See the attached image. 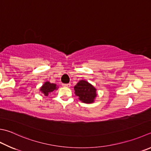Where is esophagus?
I'll use <instances>...</instances> for the list:
<instances>
[{
	"instance_id": "1",
	"label": "esophagus",
	"mask_w": 151,
	"mask_h": 151,
	"mask_svg": "<svg viewBox=\"0 0 151 151\" xmlns=\"http://www.w3.org/2000/svg\"><path fill=\"white\" fill-rule=\"evenodd\" d=\"M62 86L65 87H70L71 86L70 83H68V84H62Z\"/></svg>"
}]
</instances>
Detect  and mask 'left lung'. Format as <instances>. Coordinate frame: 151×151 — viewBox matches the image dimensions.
<instances>
[{
	"mask_svg": "<svg viewBox=\"0 0 151 151\" xmlns=\"http://www.w3.org/2000/svg\"><path fill=\"white\" fill-rule=\"evenodd\" d=\"M75 95L78 96L79 100L86 104L93 103L97 95L96 89L87 81H79L74 86Z\"/></svg>",
	"mask_w": 151,
	"mask_h": 151,
	"instance_id": "left-lung-1",
	"label": "left lung"
}]
</instances>
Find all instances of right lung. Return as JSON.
Returning <instances> with one entry per match:
<instances>
[{"label": "right lung", "mask_w": 151, "mask_h": 151, "mask_svg": "<svg viewBox=\"0 0 151 151\" xmlns=\"http://www.w3.org/2000/svg\"><path fill=\"white\" fill-rule=\"evenodd\" d=\"M58 89V85L56 83H51L50 81H45L44 84L40 87L41 93L45 96H48L51 93Z\"/></svg>", "instance_id": "right-lung-1"}]
</instances>
